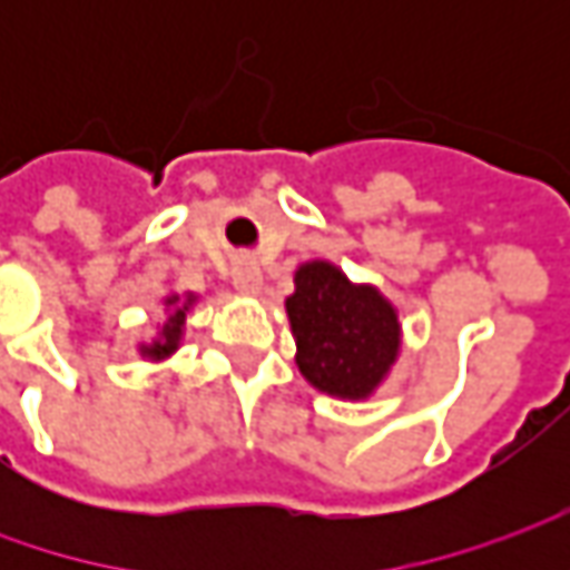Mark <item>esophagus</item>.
<instances>
[{
    "label": "esophagus",
    "instance_id": "esophagus-1",
    "mask_svg": "<svg viewBox=\"0 0 570 570\" xmlns=\"http://www.w3.org/2000/svg\"><path fill=\"white\" fill-rule=\"evenodd\" d=\"M230 278H234V288H240V292H247V295H256V292H259V285H263V273H259V266H256L253 259H240V263H234Z\"/></svg>",
    "mask_w": 570,
    "mask_h": 570
}]
</instances>
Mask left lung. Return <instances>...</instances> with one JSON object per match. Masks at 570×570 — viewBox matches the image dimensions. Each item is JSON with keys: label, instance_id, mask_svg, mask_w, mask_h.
Masks as SVG:
<instances>
[{"label": "left lung", "instance_id": "8db88e82", "mask_svg": "<svg viewBox=\"0 0 570 570\" xmlns=\"http://www.w3.org/2000/svg\"><path fill=\"white\" fill-rule=\"evenodd\" d=\"M285 311L297 342V371L320 393L367 400L400 355L396 307L374 285L348 282L326 259L297 266Z\"/></svg>", "mask_w": 570, "mask_h": 570}]
</instances>
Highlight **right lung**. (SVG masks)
Returning <instances> with one entry per match:
<instances>
[{"instance_id":"add662e5","label":"right lung","mask_w":570,"mask_h":570,"mask_svg":"<svg viewBox=\"0 0 570 570\" xmlns=\"http://www.w3.org/2000/svg\"><path fill=\"white\" fill-rule=\"evenodd\" d=\"M165 304L170 307V314H167L165 326L158 330V340H151L148 345H139V352H142L145 358H151V362H161V358L177 352V345L184 340V326H187V311L196 304V295H170Z\"/></svg>"}]
</instances>
